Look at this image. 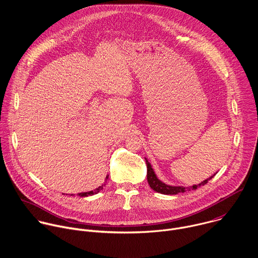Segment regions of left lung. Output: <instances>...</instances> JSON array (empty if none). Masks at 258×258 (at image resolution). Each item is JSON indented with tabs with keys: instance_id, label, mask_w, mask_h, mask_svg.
<instances>
[{
	"instance_id": "left-lung-1",
	"label": "left lung",
	"mask_w": 258,
	"mask_h": 258,
	"mask_svg": "<svg viewBox=\"0 0 258 258\" xmlns=\"http://www.w3.org/2000/svg\"><path fill=\"white\" fill-rule=\"evenodd\" d=\"M146 159V158H145ZM146 165H147V181H148V184L150 185V187L157 191V192H160V194H163V195H176L178 192H184L186 190H192V189H197L198 187H200L201 185H205L209 179H211L213 176H211L210 178L202 181L201 183L199 184H194L192 186H187V187H184V186H172V185H167L165 183H163L162 181H160L157 176L155 175L150 163L148 162V160L146 159Z\"/></svg>"
}]
</instances>
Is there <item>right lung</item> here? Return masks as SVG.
<instances>
[{"label": "right lung", "mask_w": 258, "mask_h": 258, "mask_svg": "<svg viewBox=\"0 0 258 258\" xmlns=\"http://www.w3.org/2000/svg\"><path fill=\"white\" fill-rule=\"evenodd\" d=\"M108 175L106 176V180L105 181H107V179H108ZM105 184H106V182L104 183V184H102L101 186H99L98 188H96V190H91V191H86V192H81V194H78L80 197H88V196H93V195H95V194H97V192H99L101 189H103L104 188V186H105ZM73 196V195H72Z\"/></svg>", "instance_id": "add662e5"}]
</instances>
